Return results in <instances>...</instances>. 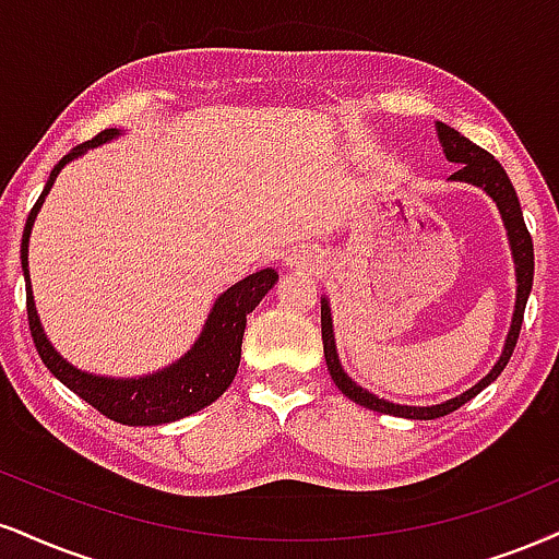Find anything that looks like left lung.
<instances>
[{
  "mask_svg": "<svg viewBox=\"0 0 559 559\" xmlns=\"http://www.w3.org/2000/svg\"><path fill=\"white\" fill-rule=\"evenodd\" d=\"M437 134H440L442 151H445L448 160L453 164H461V169L453 174L450 179L459 181H468V185L481 187L489 198L495 200L497 207H500L502 221H506L508 237H510V250H513V260H515V275H518V297H515V312H513V325H510L506 348H502L500 361H497L492 372L484 378L479 385H474L472 390L459 395V399H450L440 406H399V403L382 401L378 395H372L369 390L359 388L356 382L348 378V374L341 369L338 354H335V341H333V322H331V309H328V301L322 299V309H320V322H322V352H325V361L328 369H331V378L338 390L344 395H348L354 403L369 408V412H380V414H390V416H403V419H437V416H445L450 412H459L466 401H472L474 395H479L489 382H495L500 378L502 369L508 367L510 356H513V348L518 344V333H521V322H523V312H526V301L531 294V284H534V241H531V234L526 228V221H523V211L521 203H518V194L510 185L506 169L497 164L492 153H487L484 147L472 143L468 138H463L459 130L453 127L437 122Z\"/></svg>",
  "mask_w": 559,
  "mask_h": 559,
  "instance_id": "obj_1",
  "label": "left lung"
}]
</instances>
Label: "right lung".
Instances as JSON below:
<instances>
[{"label": "right lung", "instance_id": "right-lung-1", "mask_svg": "<svg viewBox=\"0 0 559 559\" xmlns=\"http://www.w3.org/2000/svg\"><path fill=\"white\" fill-rule=\"evenodd\" d=\"M117 130H104L87 143L72 147L67 156L53 166L49 181H46L41 198L31 207L28 221H25L23 247H20V260H23L25 271V305H28V325L33 344L38 348V356L49 372L59 382H64L72 393H78L85 403H91L96 412L106 419L119 421V425L130 427H153L166 425V421H177L181 416H190L200 408L211 406V403L224 395V390L231 385L234 374H237L241 359V338H245L247 314L260 305V299L271 292L278 273L273 267L247 275L245 281L234 284L215 301L211 318L205 322V331L198 338L190 352H187L177 365L166 367L164 372L151 374V378L140 380H111L96 378V374L80 372L72 365L53 352V346L46 341L41 322H38L36 307H33V292L28 281V237L31 226L36 221L38 207H41L46 192L51 190L53 179L62 171L67 160L78 158L87 147H96L106 140L117 138Z\"/></svg>", "mask_w": 559, "mask_h": 559}]
</instances>
